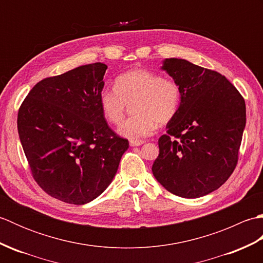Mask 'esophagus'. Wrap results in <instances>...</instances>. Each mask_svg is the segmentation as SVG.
<instances>
[{
	"mask_svg": "<svg viewBox=\"0 0 263 263\" xmlns=\"http://www.w3.org/2000/svg\"><path fill=\"white\" fill-rule=\"evenodd\" d=\"M144 143V141H142V140H131L130 141V146L131 147H139V146H141V144H143Z\"/></svg>",
	"mask_w": 263,
	"mask_h": 263,
	"instance_id": "obj_1",
	"label": "esophagus"
}]
</instances>
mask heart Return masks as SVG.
<instances>
[{"label": "heart", "mask_w": 263, "mask_h": 263, "mask_svg": "<svg viewBox=\"0 0 263 263\" xmlns=\"http://www.w3.org/2000/svg\"><path fill=\"white\" fill-rule=\"evenodd\" d=\"M182 99V88L177 81L144 69L120 74L114 88H103L98 96L104 117L114 125L121 124L127 106L132 105L133 116L119 128L121 136L131 140L152 136L156 125L170 123L180 110Z\"/></svg>", "instance_id": "obj_1"}]
</instances>
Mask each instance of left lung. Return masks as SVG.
<instances>
[{
    "mask_svg": "<svg viewBox=\"0 0 263 263\" xmlns=\"http://www.w3.org/2000/svg\"><path fill=\"white\" fill-rule=\"evenodd\" d=\"M161 69L181 86L183 99L159 138L153 174L177 197H203L237 165L247 123L244 98L224 76L186 60L166 59Z\"/></svg>",
    "mask_w": 263,
    "mask_h": 263,
    "instance_id": "obj_1",
    "label": "left lung"
}]
</instances>
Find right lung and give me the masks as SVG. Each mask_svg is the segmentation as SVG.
<instances>
[{
	"label": "right lung",
	"mask_w": 263,
	"mask_h": 263,
	"mask_svg": "<svg viewBox=\"0 0 263 263\" xmlns=\"http://www.w3.org/2000/svg\"><path fill=\"white\" fill-rule=\"evenodd\" d=\"M107 65H81L45 78L18 111V133L33 180L51 197L85 204L113 181L128 141L99 106Z\"/></svg>",
	"instance_id": "right-lung-1"
}]
</instances>
